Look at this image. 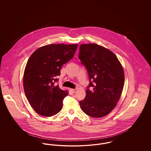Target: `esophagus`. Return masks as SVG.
I'll use <instances>...</instances> for the list:
<instances>
[{
	"mask_svg": "<svg viewBox=\"0 0 151 151\" xmlns=\"http://www.w3.org/2000/svg\"><path fill=\"white\" fill-rule=\"evenodd\" d=\"M70 91L72 92V93H75L77 91L76 89H71Z\"/></svg>",
	"mask_w": 151,
	"mask_h": 151,
	"instance_id": "34e87169",
	"label": "esophagus"
}]
</instances>
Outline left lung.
Returning a JSON list of instances; mask_svg holds the SVG:
<instances>
[{"instance_id": "8db88e82", "label": "left lung", "mask_w": 151, "mask_h": 151, "mask_svg": "<svg viewBox=\"0 0 151 151\" xmlns=\"http://www.w3.org/2000/svg\"><path fill=\"white\" fill-rule=\"evenodd\" d=\"M79 59L86 67L89 86L86 96L79 102L81 110L93 118L108 115L116 106L124 83L123 68L115 54L96 43L81 44ZM93 83H92L91 80Z\"/></svg>"}]
</instances>
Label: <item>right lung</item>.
Returning <instances> with one entry per match:
<instances>
[{"instance_id":"1","label":"right lung","mask_w":151,"mask_h":151,"mask_svg":"<svg viewBox=\"0 0 151 151\" xmlns=\"http://www.w3.org/2000/svg\"><path fill=\"white\" fill-rule=\"evenodd\" d=\"M78 44H50L31 55L25 68L23 86L30 105L37 113L51 116L58 113L68 91L54 85L63 65L72 59Z\"/></svg>"}]
</instances>
